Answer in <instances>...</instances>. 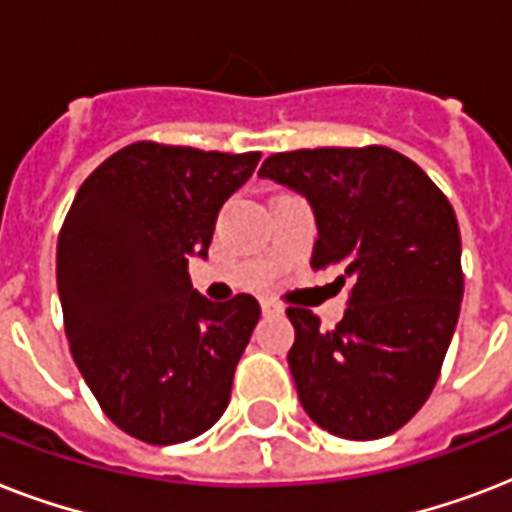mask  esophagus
<instances>
[{
	"label": "esophagus",
	"mask_w": 512,
	"mask_h": 512,
	"mask_svg": "<svg viewBox=\"0 0 512 512\" xmlns=\"http://www.w3.org/2000/svg\"><path fill=\"white\" fill-rule=\"evenodd\" d=\"M260 308H263L265 316H271V313H281V311H284V308H281L279 303H273V300H263V303H260Z\"/></svg>",
	"instance_id": "34e87169"
}]
</instances>
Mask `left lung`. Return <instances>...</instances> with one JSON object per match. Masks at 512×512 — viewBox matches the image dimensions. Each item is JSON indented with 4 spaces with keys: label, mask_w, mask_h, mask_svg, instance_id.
<instances>
[{
    "label": "left lung",
    "mask_w": 512,
    "mask_h": 512,
    "mask_svg": "<svg viewBox=\"0 0 512 512\" xmlns=\"http://www.w3.org/2000/svg\"><path fill=\"white\" fill-rule=\"evenodd\" d=\"M260 175L311 201L313 271L350 284L335 329L308 308H287L300 404L332 436L396 433L436 388L460 319L465 276L452 204L409 156L385 146L271 154Z\"/></svg>",
    "instance_id": "left-lung-1"
}]
</instances>
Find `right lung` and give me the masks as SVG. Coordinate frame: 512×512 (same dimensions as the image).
I'll use <instances>...</instances> for the list:
<instances>
[{
  "label": "right lung",
  "mask_w": 512,
  "mask_h": 512,
  "mask_svg": "<svg viewBox=\"0 0 512 512\" xmlns=\"http://www.w3.org/2000/svg\"><path fill=\"white\" fill-rule=\"evenodd\" d=\"M260 154L138 140L76 191L58 233L68 348L116 428L154 446L201 436L231 401L260 319L252 295L212 303L191 287L225 199Z\"/></svg>",
  "instance_id": "add662e5"
}]
</instances>
